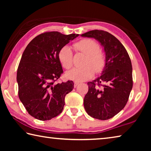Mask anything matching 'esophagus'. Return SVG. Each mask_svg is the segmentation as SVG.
Instances as JSON below:
<instances>
[{"label": "esophagus", "instance_id": "esophagus-1", "mask_svg": "<svg viewBox=\"0 0 151 151\" xmlns=\"http://www.w3.org/2000/svg\"><path fill=\"white\" fill-rule=\"evenodd\" d=\"M78 85H79V83H78V82H75V83H74V87L76 88Z\"/></svg>", "mask_w": 151, "mask_h": 151}]
</instances>
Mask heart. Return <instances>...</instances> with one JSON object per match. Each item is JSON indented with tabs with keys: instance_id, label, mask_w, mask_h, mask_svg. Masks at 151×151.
<instances>
[{
	"instance_id": "obj_1",
	"label": "heart",
	"mask_w": 151,
	"mask_h": 151,
	"mask_svg": "<svg viewBox=\"0 0 151 151\" xmlns=\"http://www.w3.org/2000/svg\"><path fill=\"white\" fill-rule=\"evenodd\" d=\"M76 51L85 53L86 58L83 67H75L66 73V77L69 80L76 82L85 81L91 78L95 72L103 71L106 64L105 57L103 52L99 50V45L94 40L85 39L79 40L73 45ZM58 60L65 69H68L73 65V54L71 48L68 46L61 48L58 53Z\"/></svg>"
}]
</instances>
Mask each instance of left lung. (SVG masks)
I'll return each instance as SVG.
<instances>
[{
  "instance_id": "1",
  "label": "left lung",
  "mask_w": 151,
  "mask_h": 151,
  "mask_svg": "<svg viewBox=\"0 0 151 151\" xmlns=\"http://www.w3.org/2000/svg\"><path fill=\"white\" fill-rule=\"evenodd\" d=\"M81 36L98 40L106 55L101 76L87 83L84 106L93 118L108 120L123 109L129 100L133 85L131 58L122 43L111 33L93 30Z\"/></svg>"
}]
</instances>
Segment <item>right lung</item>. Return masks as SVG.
Instances as JSON below:
<instances>
[{"instance_id":"right-lung-1","label":"right lung","mask_w":151,"mask_h":151,"mask_svg":"<svg viewBox=\"0 0 151 151\" xmlns=\"http://www.w3.org/2000/svg\"><path fill=\"white\" fill-rule=\"evenodd\" d=\"M78 35L46 32L33 39L25 48L17 69L19 97L32 116L47 121L62 112L66 94L74 83H57L63 73L58 60L61 48Z\"/></svg>"}]
</instances>
